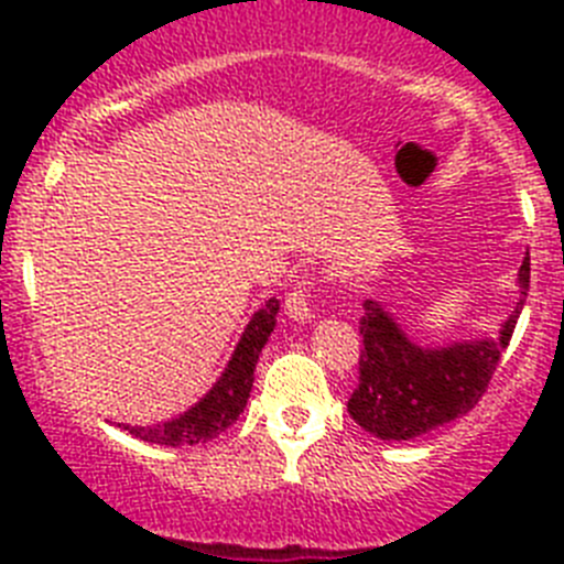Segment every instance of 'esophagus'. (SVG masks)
I'll list each match as a JSON object with an SVG mask.
<instances>
[{"label": "esophagus", "mask_w": 564, "mask_h": 564, "mask_svg": "<svg viewBox=\"0 0 564 564\" xmlns=\"http://www.w3.org/2000/svg\"><path fill=\"white\" fill-rule=\"evenodd\" d=\"M313 285H316V276H313V273H305V276L296 279V285L285 293V313L293 322H307V318H313Z\"/></svg>", "instance_id": "obj_1"}]
</instances>
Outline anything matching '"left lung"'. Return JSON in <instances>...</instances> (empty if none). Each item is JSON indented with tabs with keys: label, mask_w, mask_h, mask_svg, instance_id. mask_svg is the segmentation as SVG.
Returning a JSON list of instances; mask_svg holds the SVG:
<instances>
[{
	"label": "left lung",
	"mask_w": 564,
	"mask_h": 564,
	"mask_svg": "<svg viewBox=\"0 0 564 564\" xmlns=\"http://www.w3.org/2000/svg\"><path fill=\"white\" fill-rule=\"evenodd\" d=\"M531 282V259L520 265L517 311L502 325L500 338L460 341L441 350L417 347L403 336L378 302H364L358 333L364 338L358 356V387L347 412L358 426L381 441H412L463 417L477 406L495 376L502 350L511 341Z\"/></svg>",
	"instance_id": "left-lung-1"
}]
</instances>
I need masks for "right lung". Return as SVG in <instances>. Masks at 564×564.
I'll list each match as a JSON object with an SVG mask.
<instances>
[{"label":"right lung","instance_id":"add662e5","mask_svg":"<svg viewBox=\"0 0 564 564\" xmlns=\"http://www.w3.org/2000/svg\"><path fill=\"white\" fill-rule=\"evenodd\" d=\"M276 299H268L265 307L253 313L231 361H228V370L223 372L217 387L197 406H192L186 415L158 423V426H123V430H129V435L141 437L147 443H161V446H194V443H206L220 435V432H226L237 421L239 412L246 410L259 352H262L268 336L276 327Z\"/></svg>","mask_w":564,"mask_h":564}]
</instances>
